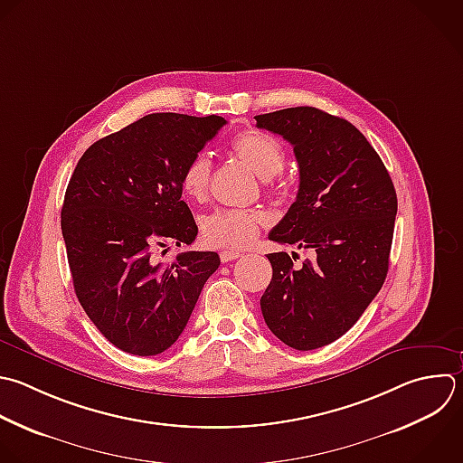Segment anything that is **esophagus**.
<instances>
[{"mask_svg":"<svg viewBox=\"0 0 463 463\" xmlns=\"http://www.w3.org/2000/svg\"><path fill=\"white\" fill-rule=\"evenodd\" d=\"M239 257H242L241 251H221V260L222 262H230V260H235Z\"/></svg>","mask_w":463,"mask_h":463,"instance_id":"esophagus-1","label":"esophagus"}]
</instances>
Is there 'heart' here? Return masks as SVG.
<instances>
[{
	"label": "heart",
	"instance_id": "b5f03b06",
	"mask_svg": "<svg viewBox=\"0 0 463 463\" xmlns=\"http://www.w3.org/2000/svg\"><path fill=\"white\" fill-rule=\"evenodd\" d=\"M232 152L260 179L275 177L286 161L282 145L259 130H244L235 136ZM210 159L204 154L195 156L183 170V192L194 201H203L210 190ZM264 222L266 215L259 210H219L204 219L203 239L215 248H246L255 241Z\"/></svg>",
	"mask_w": 463,
	"mask_h": 463
}]
</instances>
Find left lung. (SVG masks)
Here are the masks:
<instances>
[{"mask_svg": "<svg viewBox=\"0 0 463 463\" xmlns=\"http://www.w3.org/2000/svg\"><path fill=\"white\" fill-rule=\"evenodd\" d=\"M291 143L300 174L295 203L269 241L311 248L293 266L269 253L273 277L262 317L286 345L309 351L340 338L380 291L396 217L392 181L369 141L345 119L313 107L255 116Z\"/></svg>", "mask_w": 463, "mask_h": 463, "instance_id": "obj_1", "label": "left lung"}]
</instances>
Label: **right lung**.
Returning a JSON list of instances; mask_svg holds the SVG:
<instances>
[{
	"instance_id": "obj_1",
	"label": "right lung",
	"mask_w": 463,
	"mask_h": 463,
	"mask_svg": "<svg viewBox=\"0 0 463 463\" xmlns=\"http://www.w3.org/2000/svg\"><path fill=\"white\" fill-rule=\"evenodd\" d=\"M224 125L221 116H145L96 141L71 177L61 232L74 291L94 326L127 353L166 351L221 264L215 251L179 253L170 266L154 253L195 241L181 175Z\"/></svg>"
}]
</instances>
